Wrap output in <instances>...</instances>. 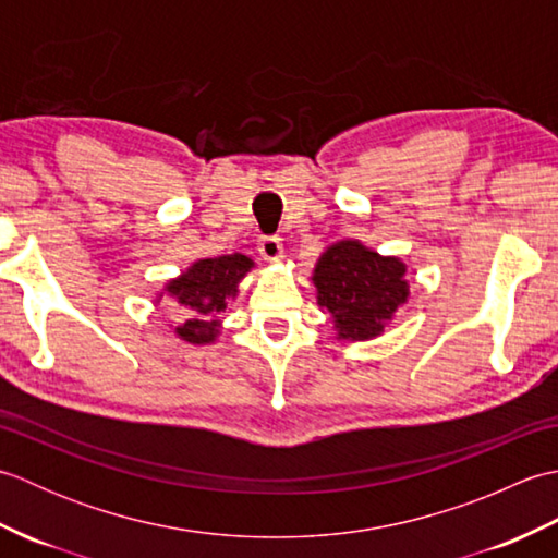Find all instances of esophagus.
Instances as JSON below:
<instances>
[{"label": "esophagus", "instance_id": "esophagus-1", "mask_svg": "<svg viewBox=\"0 0 558 558\" xmlns=\"http://www.w3.org/2000/svg\"><path fill=\"white\" fill-rule=\"evenodd\" d=\"M258 254L264 256L268 264H278V260L282 258L280 236H264V240L258 242Z\"/></svg>", "mask_w": 558, "mask_h": 558}]
</instances>
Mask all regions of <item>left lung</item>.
Here are the masks:
<instances>
[{"instance_id": "8db88e82", "label": "left lung", "mask_w": 558, "mask_h": 558, "mask_svg": "<svg viewBox=\"0 0 558 558\" xmlns=\"http://www.w3.org/2000/svg\"><path fill=\"white\" fill-rule=\"evenodd\" d=\"M312 282L318 310L330 316L338 340L384 336L410 300L408 264L381 256L360 240H338L318 256Z\"/></svg>"}]
</instances>
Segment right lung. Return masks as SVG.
Masks as SVG:
<instances>
[{"instance_id":"right-lung-1","label":"right lung","mask_w":558,"mask_h":558,"mask_svg":"<svg viewBox=\"0 0 558 558\" xmlns=\"http://www.w3.org/2000/svg\"><path fill=\"white\" fill-rule=\"evenodd\" d=\"M254 266L244 254L196 258L180 276L165 282L156 292V302L170 300L186 312L184 324L172 328V333L189 345H213L222 330L220 314L228 310L230 300H236L240 282Z\"/></svg>"}]
</instances>
